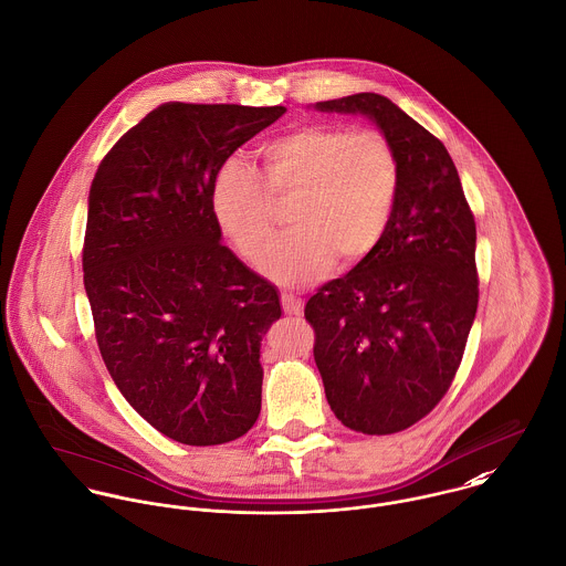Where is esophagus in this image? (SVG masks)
Segmentation results:
<instances>
[{"label":"esophagus","instance_id":"1","mask_svg":"<svg viewBox=\"0 0 566 566\" xmlns=\"http://www.w3.org/2000/svg\"><path fill=\"white\" fill-rule=\"evenodd\" d=\"M281 305L287 316H301L303 314V301L294 294H281Z\"/></svg>","mask_w":566,"mask_h":566}]
</instances>
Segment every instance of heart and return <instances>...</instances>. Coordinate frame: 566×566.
<instances>
[{
    "instance_id": "b5f03b06",
    "label": "heart",
    "mask_w": 566,
    "mask_h": 566,
    "mask_svg": "<svg viewBox=\"0 0 566 566\" xmlns=\"http://www.w3.org/2000/svg\"><path fill=\"white\" fill-rule=\"evenodd\" d=\"M263 171L227 161L211 182V213L248 261L274 233V202L294 200V231L272 243L261 270L285 287L307 285L333 261L357 265L384 242L399 202L401 163L377 130L305 124L261 148Z\"/></svg>"
}]
</instances>
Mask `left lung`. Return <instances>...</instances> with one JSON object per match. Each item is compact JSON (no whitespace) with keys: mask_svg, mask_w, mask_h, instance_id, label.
<instances>
[{"mask_svg":"<svg viewBox=\"0 0 566 566\" xmlns=\"http://www.w3.org/2000/svg\"><path fill=\"white\" fill-rule=\"evenodd\" d=\"M364 115L401 163L392 224L379 248L305 305L324 395L342 424L397 433L447 395L478 312L475 218L440 139L379 93L316 102Z\"/></svg>","mask_w":566,"mask_h":566,"instance_id":"obj_1","label":"left lung"}]
</instances>
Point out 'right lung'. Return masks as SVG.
<instances>
[{
  "label": "right lung",
  "mask_w": 566,
  "mask_h": 566,
  "mask_svg": "<svg viewBox=\"0 0 566 566\" xmlns=\"http://www.w3.org/2000/svg\"><path fill=\"white\" fill-rule=\"evenodd\" d=\"M283 113L165 102L91 182L82 270L102 359L135 411L189 447L231 442L261 411V339L281 298L222 243L211 182Z\"/></svg>",
  "instance_id": "obj_1"
}]
</instances>
